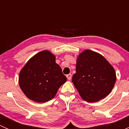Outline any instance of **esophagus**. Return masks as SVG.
Wrapping results in <instances>:
<instances>
[{
	"label": "esophagus",
	"instance_id": "obj_1",
	"mask_svg": "<svg viewBox=\"0 0 129 129\" xmlns=\"http://www.w3.org/2000/svg\"><path fill=\"white\" fill-rule=\"evenodd\" d=\"M66 77H67V79H68L69 80H71V79H72V75H71V74H67V75H66Z\"/></svg>",
	"mask_w": 129,
	"mask_h": 129
}]
</instances>
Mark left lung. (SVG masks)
<instances>
[{
  "label": "left lung",
  "mask_w": 129,
  "mask_h": 129,
  "mask_svg": "<svg viewBox=\"0 0 129 129\" xmlns=\"http://www.w3.org/2000/svg\"><path fill=\"white\" fill-rule=\"evenodd\" d=\"M72 81L84 101L95 102L110 93L116 81V74L102 55L85 50L78 57Z\"/></svg>",
  "instance_id": "1"
}]
</instances>
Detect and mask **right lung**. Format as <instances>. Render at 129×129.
Returning a JSON list of instances; mask_svg holds the SVG:
<instances>
[{
  "label": "right lung",
  "mask_w": 129,
  "mask_h": 129,
  "mask_svg": "<svg viewBox=\"0 0 129 129\" xmlns=\"http://www.w3.org/2000/svg\"><path fill=\"white\" fill-rule=\"evenodd\" d=\"M67 81L55 57L48 50L33 56L22 69L19 83L29 99L39 103L52 99L60 87Z\"/></svg>",
  "instance_id": "add662e5"
}]
</instances>
